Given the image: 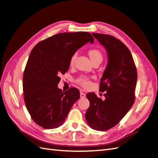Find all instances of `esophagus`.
I'll use <instances>...</instances> for the list:
<instances>
[{"label": "esophagus", "instance_id": "1", "mask_svg": "<svg viewBox=\"0 0 158 158\" xmlns=\"http://www.w3.org/2000/svg\"><path fill=\"white\" fill-rule=\"evenodd\" d=\"M80 98H85V94L84 93H83L82 92H80Z\"/></svg>", "mask_w": 158, "mask_h": 158}]
</instances>
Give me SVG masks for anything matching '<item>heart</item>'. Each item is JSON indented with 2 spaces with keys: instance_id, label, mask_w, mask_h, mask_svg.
I'll list each match as a JSON object with an SVG mask.
<instances>
[{
  "instance_id": "b5f03b06",
  "label": "heart",
  "mask_w": 158,
  "mask_h": 158,
  "mask_svg": "<svg viewBox=\"0 0 158 158\" xmlns=\"http://www.w3.org/2000/svg\"><path fill=\"white\" fill-rule=\"evenodd\" d=\"M88 55H89V58H90L91 60H92V63H94V62L96 61V60H101L102 61V59H103L102 53L101 52V51L97 49H89L88 51ZM76 56H77V54L74 53L73 56H71V59L70 60V65H73L74 64V60L76 58ZM77 82H78V84L82 85V86L84 88H88L91 84L89 78L88 77H87V76H80V78H78L77 79Z\"/></svg>"
}]
</instances>
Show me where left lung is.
<instances>
[{
	"mask_svg": "<svg viewBox=\"0 0 158 158\" xmlns=\"http://www.w3.org/2000/svg\"><path fill=\"white\" fill-rule=\"evenodd\" d=\"M107 52L106 69L100 82V92L106 91L105 99L94 93L86 95L89 107L85 114L88 125L104 131L115 126L135 102L137 71L131 51L113 36L92 33Z\"/></svg>",
	"mask_w": 158,
	"mask_h": 158,
	"instance_id": "obj_1",
	"label": "left lung"
}]
</instances>
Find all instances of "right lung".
Wrapping results in <instances>:
<instances>
[{
  "mask_svg": "<svg viewBox=\"0 0 158 158\" xmlns=\"http://www.w3.org/2000/svg\"><path fill=\"white\" fill-rule=\"evenodd\" d=\"M94 40L88 32L61 33L41 41L33 47L23 76L24 102L31 117L45 129L64 123L70 109L80 98L76 88L63 92L60 78L69 69L70 60L80 47Z\"/></svg>",
  "mask_w": 158,
  "mask_h": 158,
  "instance_id": "add662e5",
  "label": "right lung"
}]
</instances>
